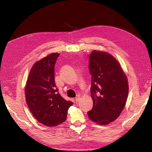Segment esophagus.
Listing matches in <instances>:
<instances>
[{"mask_svg": "<svg viewBox=\"0 0 152 152\" xmlns=\"http://www.w3.org/2000/svg\"><path fill=\"white\" fill-rule=\"evenodd\" d=\"M79 99H80V96H77V97L75 98V102H76V103H77L78 102H79Z\"/></svg>", "mask_w": 152, "mask_h": 152, "instance_id": "34e87169", "label": "esophagus"}]
</instances>
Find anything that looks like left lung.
Returning a JSON list of instances; mask_svg holds the SVG:
<instances>
[{"label":"left lung","instance_id":"8db88e82","mask_svg":"<svg viewBox=\"0 0 152 152\" xmlns=\"http://www.w3.org/2000/svg\"><path fill=\"white\" fill-rule=\"evenodd\" d=\"M89 70L93 106L87 115L93 122L106 125L118 118L125 107L129 92L127 77L115 58L97 50L89 54Z\"/></svg>","mask_w":152,"mask_h":152}]
</instances>
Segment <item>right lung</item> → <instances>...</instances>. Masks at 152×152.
<instances>
[{"instance_id": "add662e5", "label": "right lung", "mask_w": 152, "mask_h": 152, "mask_svg": "<svg viewBox=\"0 0 152 152\" xmlns=\"http://www.w3.org/2000/svg\"><path fill=\"white\" fill-rule=\"evenodd\" d=\"M59 54L53 53L36 62L30 72L25 98L31 113L38 122L49 127L65 122L73 104L59 93L54 80V66Z\"/></svg>"}]
</instances>
